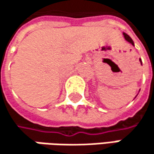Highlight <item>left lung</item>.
<instances>
[{"instance_id": "8db88e82", "label": "left lung", "mask_w": 154, "mask_h": 154, "mask_svg": "<svg viewBox=\"0 0 154 154\" xmlns=\"http://www.w3.org/2000/svg\"><path fill=\"white\" fill-rule=\"evenodd\" d=\"M123 35H124V38H125V40L128 42H129L130 44H132L133 46H134V42H133V40L125 32H123ZM139 61H140V63H141V65H142V60L141 59H139Z\"/></svg>"}]
</instances>
